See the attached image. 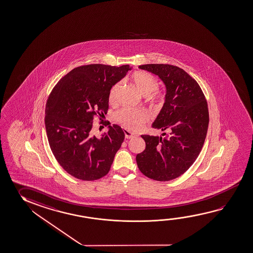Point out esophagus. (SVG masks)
<instances>
[{
  "mask_svg": "<svg viewBox=\"0 0 253 253\" xmlns=\"http://www.w3.org/2000/svg\"><path fill=\"white\" fill-rule=\"evenodd\" d=\"M135 136H136L135 134H133L132 132H129L127 130H126V131H125V137H126V139H132V138Z\"/></svg>",
  "mask_w": 253,
  "mask_h": 253,
  "instance_id": "obj_1",
  "label": "esophagus"
}]
</instances>
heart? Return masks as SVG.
Instances as JSON below:
<instances>
[{
  "label": "heart",
  "mask_w": 253,
  "mask_h": 253,
  "mask_svg": "<svg viewBox=\"0 0 253 253\" xmlns=\"http://www.w3.org/2000/svg\"><path fill=\"white\" fill-rule=\"evenodd\" d=\"M132 81L133 85L136 87L138 91L142 96H148L152 93L158 87V82L156 77L149 73L144 71H138L133 73L132 76ZM121 87V83H117L113 85L110 94L109 99L111 102H115L117 95L120 91ZM150 103L154 106H157L162 102V97L157 93L149 96ZM149 120V115L148 112L142 109H122L117 114V121L121 125H123L126 128L129 129L133 132H137L144 126Z\"/></svg>",
  "instance_id": "obj_1"
}]
</instances>
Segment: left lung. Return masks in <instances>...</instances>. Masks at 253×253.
I'll return each mask as SVG.
<instances>
[{
    "label": "left lung",
    "instance_id": "left-lung-1",
    "mask_svg": "<svg viewBox=\"0 0 253 253\" xmlns=\"http://www.w3.org/2000/svg\"><path fill=\"white\" fill-rule=\"evenodd\" d=\"M139 68L156 75L165 84V104L152 127L168 133L141 135L146 148L137 155V165L151 179L172 180L184 174L201 153L209 127L208 103L200 85L184 69L168 64Z\"/></svg>",
    "mask_w": 253,
    "mask_h": 253
}]
</instances>
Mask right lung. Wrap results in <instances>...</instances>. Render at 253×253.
Returning a JSON list of instances; mask_svg holds the SVG:
<instances>
[{
	"label": "right lung",
	"instance_id": "1",
	"mask_svg": "<svg viewBox=\"0 0 253 253\" xmlns=\"http://www.w3.org/2000/svg\"><path fill=\"white\" fill-rule=\"evenodd\" d=\"M132 68L129 65L78 67L62 77L49 96L44 124L50 148L60 166L78 179H99L113 165L124 132L108 122V132L96 137L93 120L96 114H106L111 88Z\"/></svg>",
	"mask_w": 253,
	"mask_h": 253
}]
</instances>
